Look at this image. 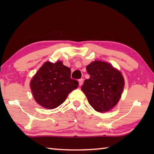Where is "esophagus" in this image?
<instances>
[{
    "label": "esophagus",
    "instance_id": "obj_1",
    "mask_svg": "<svg viewBox=\"0 0 154 154\" xmlns=\"http://www.w3.org/2000/svg\"><path fill=\"white\" fill-rule=\"evenodd\" d=\"M83 79H81L79 80V86H82V84H83Z\"/></svg>",
    "mask_w": 154,
    "mask_h": 154
}]
</instances>
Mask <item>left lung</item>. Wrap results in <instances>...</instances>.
<instances>
[{
	"label": "left lung",
	"mask_w": 154,
	"mask_h": 154,
	"mask_svg": "<svg viewBox=\"0 0 154 154\" xmlns=\"http://www.w3.org/2000/svg\"><path fill=\"white\" fill-rule=\"evenodd\" d=\"M90 79H85L82 90L95 111L105 113L113 109L123 92L124 79L120 71L107 62L95 60L86 66Z\"/></svg>",
	"instance_id": "obj_1"
}]
</instances>
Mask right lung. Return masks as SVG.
Masks as SVG:
<instances>
[{
	"instance_id": "1",
	"label": "right lung",
	"mask_w": 154,
	"mask_h": 154,
	"mask_svg": "<svg viewBox=\"0 0 154 154\" xmlns=\"http://www.w3.org/2000/svg\"><path fill=\"white\" fill-rule=\"evenodd\" d=\"M79 83L71 78V69L62 61H47L38 70L30 82L35 100L48 109L58 107L66 100Z\"/></svg>"
}]
</instances>
